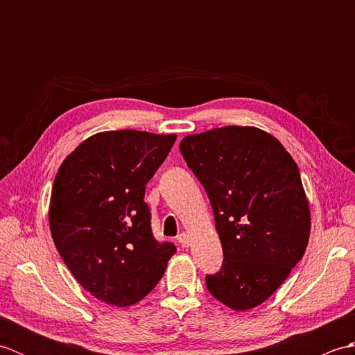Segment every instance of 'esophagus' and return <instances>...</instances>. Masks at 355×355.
Here are the masks:
<instances>
[{
    "instance_id": "34e87169",
    "label": "esophagus",
    "mask_w": 355,
    "mask_h": 355,
    "mask_svg": "<svg viewBox=\"0 0 355 355\" xmlns=\"http://www.w3.org/2000/svg\"><path fill=\"white\" fill-rule=\"evenodd\" d=\"M178 243L182 244L183 247H189V245H191V236L187 235L186 232H182V233H180V235H178Z\"/></svg>"
}]
</instances>
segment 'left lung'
Segmentation results:
<instances>
[{"mask_svg":"<svg viewBox=\"0 0 355 355\" xmlns=\"http://www.w3.org/2000/svg\"><path fill=\"white\" fill-rule=\"evenodd\" d=\"M180 150L205 186L223 244L214 297L236 311L267 300L302 259L310 207L297 164L281 141L253 126L187 135Z\"/></svg>","mask_w":355,"mask_h":355,"instance_id":"left-lung-1","label":"left lung"}]
</instances>
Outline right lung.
Instances as JSON below:
<instances>
[{
  "label": "right lung",
  "mask_w": 355,
  "mask_h": 355,
  "mask_svg": "<svg viewBox=\"0 0 355 355\" xmlns=\"http://www.w3.org/2000/svg\"><path fill=\"white\" fill-rule=\"evenodd\" d=\"M177 135L107 131L82 141L58 171L50 230L65 266L84 288L116 306L137 304L175 254L150 229L145 189Z\"/></svg>",
  "instance_id": "obj_1"
}]
</instances>
